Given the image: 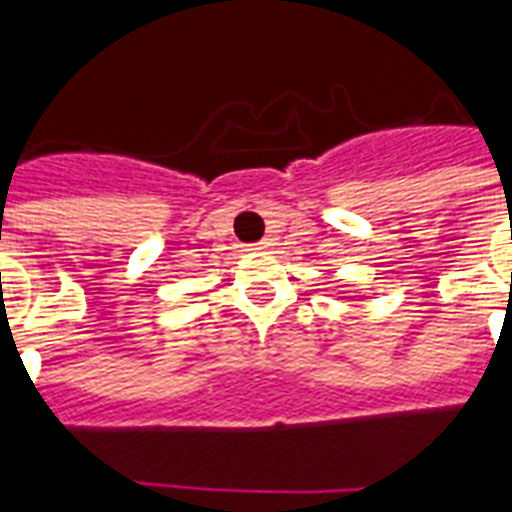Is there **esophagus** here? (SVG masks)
I'll return each mask as SVG.
<instances>
[{"mask_svg": "<svg viewBox=\"0 0 512 512\" xmlns=\"http://www.w3.org/2000/svg\"><path fill=\"white\" fill-rule=\"evenodd\" d=\"M271 247H273L271 239H263L260 244H255V249H271Z\"/></svg>", "mask_w": 512, "mask_h": 512, "instance_id": "esophagus-1", "label": "esophagus"}]
</instances>
